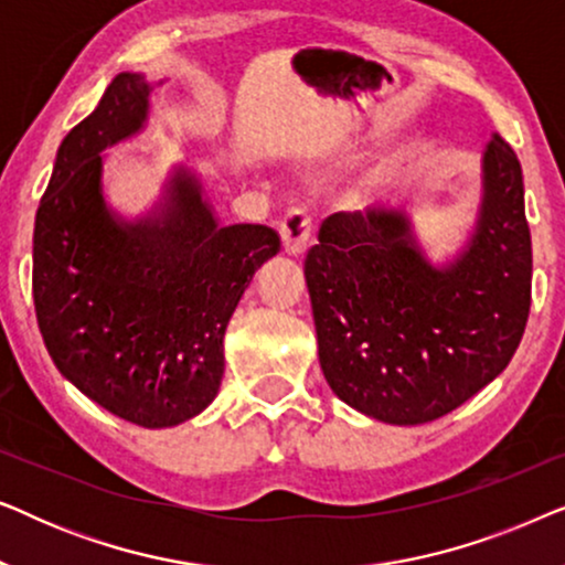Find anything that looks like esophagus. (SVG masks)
<instances>
[{"mask_svg": "<svg viewBox=\"0 0 565 565\" xmlns=\"http://www.w3.org/2000/svg\"><path fill=\"white\" fill-rule=\"evenodd\" d=\"M280 236L285 252L290 257H300L308 246V236H311V218H308L306 211L292 207V211L285 213V218L280 221Z\"/></svg>", "mask_w": 565, "mask_h": 565, "instance_id": "esophagus-1", "label": "esophagus"}]
</instances>
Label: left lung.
Here are the masks:
<instances>
[{
	"mask_svg": "<svg viewBox=\"0 0 565 565\" xmlns=\"http://www.w3.org/2000/svg\"><path fill=\"white\" fill-rule=\"evenodd\" d=\"M329 388L385 424L435 422L504 373L530 316L532 242L516 153L491 134L481 203L450 259H429L404 205L321 223L303 262Z\"/></svg>",
	"mask_w": 565,
	"mask_h": 565,
	"instance_id": "1",
	"label": "left lung"
}]
</instances>
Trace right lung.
Instances as JSON below:
<instances>
[{"instance_id": "1", "label": "right lung", "mask_w": 565, "mask_h": 565, "mask_svg": "<svg viewBox=\"0 0 565 565\" xmlns=\"http://www.w3.org/2000/svg\"><path fill=\"white\" fill-rule=\"evenodd\" d=\"M159 84L141 72L107 84L58 146L33 234L35 316L53 365L146 429L177 427L213 404L231 316L280 252L269 226H223L188 164L169 169L143 213L110 205L103 153L143 134Z\"/></svg>"}]
</instances>
